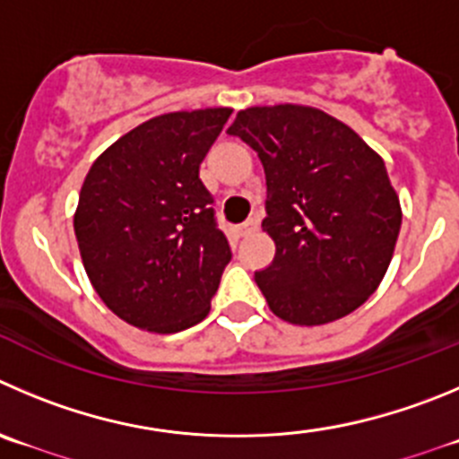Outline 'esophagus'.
I'll list each match as a JSON object with an SVG mask.
<instances>
[{"mask_svg": "<svg viewBox=\"0 0 459 459\" xmlns=\"http://www.w3.org/2000/svg\"><path fill=\"white\" fill-rule=\"evenodd\" d=\"M255 230H258V220H247L242 226H239L238 233H239V238H247V235L255 233Z\"/></svg>", "mask_w": 459, "mask_h": 459, "instance_id": "34e87169", "label": "esophagus"}]
</instances>
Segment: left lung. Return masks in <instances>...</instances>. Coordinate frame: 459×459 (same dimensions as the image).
<instances>
[{
    "label": "left lung",
    "instance_id": "obj_1",
    "mask_svg": "<svg viewBox=\"0 0 459 459\" xmlns=\"http://www.w3.org/2000/svg\"><path fill=\"white\" fill-rule=\"evenodd\" d=\"M267 178L263 230L276 255L255 282L269 310L321 326L359 307L383 281L401 230L385 162L353 128L310 106L239 110L229 126Z\"/></svg>",
    "mask_w": 459,
    "mask_h": 459
}]
</instances>
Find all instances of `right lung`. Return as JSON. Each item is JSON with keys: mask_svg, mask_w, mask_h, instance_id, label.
<instances>
[{"mask_svg": "<svg viewBox=\"0 0 459 459\" xmlns=\"http://www.w3.org/2000/svg\"><path fill=\"white\" fill-rule=\"evenodd\" d=\"M230 108L167 113L90 167L74 233L94 292L131 326L178 333L205 319L230 247L199 178Z\"/></svg>", "mask_w": 459, "mask_h": 459, "instance_id": "obj_1", "label": "right lung"}]
</instances>
